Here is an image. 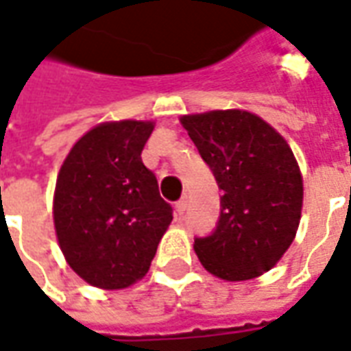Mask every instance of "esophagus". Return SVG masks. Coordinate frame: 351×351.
<instances>
[{
  "instance_id": "obj_1",
  "label": "esophagus",
  "mask_w": 351,
  "mask_h": 351,
  "mask_svg": "<svg viewBox=\"0 0 351 351\" xmlns=\"http://www.w3.org/2000/svg\"><path fill=\"white\" fill-rule=\"evenodd\" d=\"M186 206H188V201H186V199H180V201L175 205L176 216H182V214L186 213Z\"/></svg>"
}]
</instances>
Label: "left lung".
<instances>
[{
	"mask_svg": "<svg viewBox=\"0 0 351 351\" xmlns=\"http://www.w3.org/2000/svg\"><path fill=\"white\" fill-rule=\"evenodd\" d=\"M180 123L221 190L214 233L195 239L206 271L228 282L261 276L293 243L302 210V175L287 141L261 116L208 110Z\"/></svg>",
	"mask_w": 351,
	"mask_h": 351,
	"instance_id": "1",
	"label": "left lung"
}]
</instances>
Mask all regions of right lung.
<instances>
[{"label":"right lung","mask_w":351,"mask_h":351,"mask_svg":"<svg viewBox=\"0 0 351 351\" xmlns=\"http://www.w3.org/2000/svg\"><path fill=\"white\" fill-rule=\"evenodd\" d=\"M152 120L103 122L73 145L60 167L52 201L58 244L80 278L123 289L145 276L173 208L141 152Z\"/></svg>","instance_id":"right-lung-1"}]
</instances>
